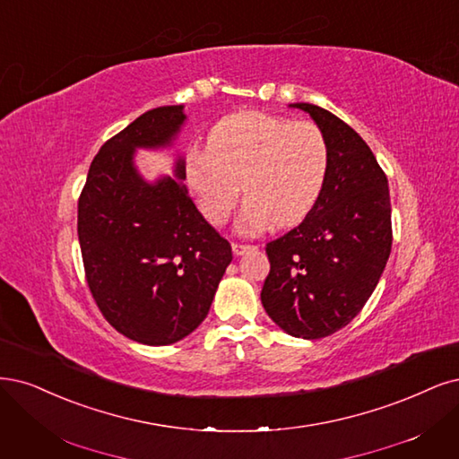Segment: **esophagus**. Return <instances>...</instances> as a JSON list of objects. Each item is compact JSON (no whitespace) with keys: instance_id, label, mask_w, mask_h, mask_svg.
Segmentation results:
<instances>
[{"instance_id":"obj_1","label":"esophagus","mask_w":459,"mask_h":459,"mask_svg":"<svg viewBox=\"0 0 459 459\" xmlns=\"http://www.w3.org/2000/svg\"><path fill=\"white\" fill-rule=\"evenodd\" d=\"M231 248H233V255H235V256H241V255H245V252L252 250V248H255V247H252V245H241V243H233V245H231Z\"/></svg>"}]
</instances>
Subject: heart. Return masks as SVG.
Listing matches in <instances>:
<instances>
[{"label":"heart","mask_w":459,"mask_h":459,"mask_svg":"<svg viewBox=\"0 0 459 459\" xmlns=\"http://www.w3.org/2000/svg\"><path fill=\"white\" fill-rule=\"evenodd\" d=\"M330 167V146L319 125L245 112L220 121L207 150H194L186 178L201 212L220 226L243 192V233L270 224L292 226L304 220L321 197Z\"/></svg>","instance_id":"heart-1"}]
</instances>
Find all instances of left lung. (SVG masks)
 Returning <instances> with one entry per match:
<instances>
[{"mask_svg":"<svg viewBox=\"0 0 459 459\" xmlns=\"http://www.w3.org/2000/svg\"><path fill=\"white\" fill-rule=\"evenodd\" d=\"M330 146L323 194L302 224L265 245L262 304L287 334L319 340L350 325L380 281L391 252L387 177L368 144L328 109L298 102Z\"/></svg>","mask_w":459,"mask_h":459,"instance_id":"obj_1","label":"left lung"}]
</instances>
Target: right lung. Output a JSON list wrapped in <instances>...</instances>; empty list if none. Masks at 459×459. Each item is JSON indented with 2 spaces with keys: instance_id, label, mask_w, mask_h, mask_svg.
<instances>
[{
  "instance_id": "add662e5",
  "label": "right lung",
  "mask_w": 459,
  "mask_h": 459,
  "mask_svg": "<svg viewBox=\"0 0 459 459\" xmlns=\"http://www.w3.org/2000/svg\"><path fill=\"white\" fill-rule=\"evenodd\" d=\"M186 121L184 106H161L109 138L91 163L77 203V235L91 294L123 336L169 345L204 321L231 245L197 211L186 163L175 177L146 182L138 148L170 146Z\"/></svg>"
}]
</instances>
